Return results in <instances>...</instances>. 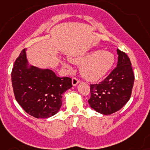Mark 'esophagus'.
<instances>
[{
    "label": "esophagus",
    "mask_w": 150,
    "mask_h": 150,
    "mask_svg": "<svg viewBox=\"0 0 150 150\" xmlns=\"http://www.w3.org/2000/svg\"><path fill=\"white\" fill-rule=\"evenodd\" d=\"M79 83H80V80H78V79H76V78L74 77V78H73V79H72V85L74 86H76V85H77Z\"/></svg>",
    "instance_id": "esophagus-1"
}]
</instances>
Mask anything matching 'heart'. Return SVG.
Returning <instances> with one entry per match:
<instances>
[{
    "label": "heart",
    "mask_w": 150,
    "mask_h": 150,
    "mask_svg": "<svg viewBox=\"0 0 150 150\" xmlns=\"http://www.w3.org/2000/svg\"><path fill=\"white\" fill-rule=\"evenodd\" d=\"M72 63L80 66V74L91 82L99 81L108 74L115 62V57L108 50H94L83 55L70 57ZM62 64L69 68L66 63Z\"/></svg>",
    "instance_id": "obj_1"
}]
</instances>
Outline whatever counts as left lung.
<instances>
[{
  "instance_id": "1",
  "label": "left lung",
  "mask_w": 150,
  "mask_h": 150,
  "mask_svg": "<svg viewBox=\"0 0 150 150\" xmlns=\"http://www.w3.org/2000/svg\"><path fill=\"white\" fill-rule=\"evenodd\" d=\"M117 67L103 81L90 85L88 100L90 107L103 115L120 110L130 98L134 75L130 60L124 52L117 49Z\"/></svg>"
}]
</instances>
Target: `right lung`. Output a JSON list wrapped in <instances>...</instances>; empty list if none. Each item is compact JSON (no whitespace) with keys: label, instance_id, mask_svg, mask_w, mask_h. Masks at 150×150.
<instances>
[{"label":"right lung","instance_id":"1","mask_svg":"<svg viewBox=\"0 0 150 150\" xmlns=\"http://www.w3.org/2000/svg\"><path fill=\"white\" fill-rule=\"evenodd\" d=\"M15 99L28 114L47 119L57 113L62 106V95L72 87L70 77H58L49 68L30 64L23 49L17 58L11 73Z\"/></svg>","mask_w":150,"mask_h":150}]
</instances>
